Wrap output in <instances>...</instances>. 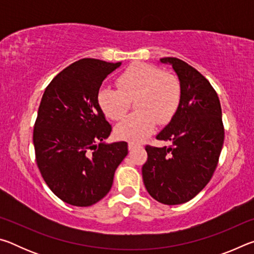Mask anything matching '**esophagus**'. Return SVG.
Returning a JSON list of instances; mask_svg holds the SVG:
<instances>
[{"label":"esophagus","mask_w":254,"mask_h":254,"mask_svg":"<svg viewBox=\"0 0 254 254\" xmlns=\"http://www.w3.org/2000/svg\"><path fill=\"white\" fill-rule=\"evenodd\" d=\"M137 147H140V144L133 143V142L128 143V150H133V149H135V148H137Z\"/></svg>","instance_id":"34e87169"}]
</instances>
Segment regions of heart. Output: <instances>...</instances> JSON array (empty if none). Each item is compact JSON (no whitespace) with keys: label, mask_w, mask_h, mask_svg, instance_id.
I'll list each match as a JSON object with an SVG mask.
<instances>
[{"label":"heart","mask_w":254,"mask_h":254,"mask_svg":"<svg viewBox=\"0 0 254 254\" xmlns=\"http://www.w3.org/2000/svg\"><path fill=\"white\" fill-rule=\"evenodd\" d=\"M117 83L119 88H101L97 102L107 118L119 121L127 113L130 101L134 100L136 112L115 127V134L132 142L149 136L157 123H169L182 101V86L177 77L150 64L137 63L127 68Z\"/></svg>","instance_id":"obj_1"}]
</instances>
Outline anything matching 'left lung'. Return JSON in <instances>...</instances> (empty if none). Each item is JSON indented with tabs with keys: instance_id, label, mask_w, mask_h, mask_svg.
Returning <instances> with one entry per match:
<instances>
[{
	"instance_id": "left-lung-1",
	"label": "left lung",
	"mask_w": 254,
	"mask_h": 254,
	"mask_svg": "<svg viewBox=\"0 0 254 254\" xmlns=\"http://www.w3.org/2000/svg\"><path fill=\"white\" fill-rule=\"evenodd\" d=\"M160 62L173 65L178 75L182 101L156 137L171 145L145 147L148 160L142 178L150 196L159 203L178 205L194 198L213 177L224 143V126L220 100L209 81L178 58Z\"/></svg>"
}]
</instances>
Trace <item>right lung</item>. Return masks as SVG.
Wrapping results in <instances>:
<instances>
[{"label":"right lung","mask_w":254,"mask_h":254,"mask_svg":"<svg viewBox=\"0 0 254 254\" xmlns=\"http://www.w3.org/2000/svg\"><path fill=\"white\" fill-rule=\"evenodd\" d=\"M121 63L84 58L55 77L42 95L33 127L37 166L50 190L86 207L110 191L127 143L105 144L111 124L98 105L103 80Z\"/></svg>","instance_id":"obj_1"}]
</instances>
